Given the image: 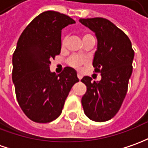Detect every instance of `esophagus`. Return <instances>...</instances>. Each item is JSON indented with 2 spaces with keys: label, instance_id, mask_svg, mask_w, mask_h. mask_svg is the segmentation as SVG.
Returning <instances> with one entry per match:
<instances>
[{
  "label": "esophagus",
  "instance_id": "obj_1",
  "mask_svg": "<svg viewBox=\"0 0 148 148\" xmlns=\"http://www.w3.org/2000/svg\"><path fill=\"white\" fill-rule=\"evenodd\" d=\"M77 76H78V79H79V80H81V79H82V74H78V75H77Z\"/></svg>",
  "mask_w": 148,
  "mask_h": 148
}]
</instances>
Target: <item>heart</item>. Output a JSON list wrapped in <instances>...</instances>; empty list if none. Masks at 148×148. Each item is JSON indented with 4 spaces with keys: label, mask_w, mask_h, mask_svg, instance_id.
I'll return each mask as SVG.
<instances>
[{
    "label": "heart",
    "mask_w": 148,
    "mask_h": 148,
    "mask_svg": "<svg viewBox=\"0 0 148 148\" xmlns=\"http://www.w3.org/2000/svg\"><path fill=\"white\" fill-rule=\"evenodd\" d=\"M90 39H94V37L91 36V34H84L83 36H82V41L83 42H85V41H87V40H90ZM66 39H64V40L62 41V45H64L66 44ZM84 59H82L81 57H77V56H74V57H71L68 60V63H69V65H70L71 67H74V68H78L79 66L82 65L83 63H84Z\"/></svg>",
    "instance_id": "b5f03b06"
}]
</instances>
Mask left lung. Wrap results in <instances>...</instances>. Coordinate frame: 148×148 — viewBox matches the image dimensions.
Returning <instances> with one entry per match:
<instances>
[{
  "instance_id": "1",
  "label": "left lung",
  "mask_w": 148,
  "mask_h": 148,
  "mask_svg": "<svg viewBox=\"0 0 148 148\" xmlns=\"http://www.w3.org/2000/svg\"><path fill=\"white\" fill-rule=\"evenodd\" d=\"M79 22L95 34L97 49L92 65L101 75L97 82L88 76L81 79L87 86L82 108L91 120L106 121L116 115L126 95L134 52L128 36L108 19L80 18Z\"/></svg>"
}]
</instances>
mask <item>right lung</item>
Instances as JSON below:
<instances>
[{"label": "right lung", "mask_w": 148, "mask_h": 148, "mask_svg": "<svg viewBox=\"0 0 148 148\" xmlns=\"http://www.w3.org/2000/svg\"><path fill=\"white\" fill-rule=\"evenodd\" d=\"M74 19L45 11L32 20L19 37L13 54L12 79L19 106L28 118L48 123L61 115L71 87L78 82L76 70L66 67L51 72V60L61 49V30Z\"/></svg>", "instance_id": "1"}]
</instances>
